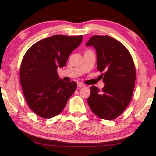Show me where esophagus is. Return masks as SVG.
I'll return each mask as SVG.
<instances>
[{"mask_svg": "<svg viewBox=\"0 0 156 156\" xmlns=\"http://www.w3.org/2000/svg\"><path fill=\"white\" fill-rule=\"evenodd\" d=\"M77 86H78V88H82V87H85V85L83 83H82V82H79V83H78Z\"/></svg>", "mask_w": 156, "mask_h": 156, "instance_id": "obj_1", "label": "esophagus"}]
</instances>
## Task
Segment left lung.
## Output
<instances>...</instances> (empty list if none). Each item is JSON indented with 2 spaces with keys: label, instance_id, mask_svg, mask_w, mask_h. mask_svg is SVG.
<instances>
[{
  "label": "left lung",
  "instance_id": "obj_1",
  "mask_svg": "<svg viewBox=\"0 0 156 156\" xmlns=\"http://www.w3.org/2000/svg\"><path fill=\"white\" fill-rule=\"evenodd\" d=\"M93 46L97 69L105 86L102 91L92 86L88 104L92 111L102 119L112 120L127 107L133 94L136 78L130 53L121 42L110 36H92L86 44Z\"/></svg>",
  "mask_w": 156,
  "mask_h": 156
}]
</instances>
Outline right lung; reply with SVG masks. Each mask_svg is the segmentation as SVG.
Wrapping results in <instances>:
<instances>
[{
	"mask_svg": "<svg viewBox=\"0 0 156 156\" xmlns=\"http://www.w3.org/2000/svg\"><path fill=\"white\" fill-rule=\"evenodd\" d=\"M82 38V35H53L35 43L25 53L20 82L28 106L39 117L49 119L59 115L76 90L77 84L62 80L57 69L66 66Z\"/></svg>",
	"mask_w": 156,
	"mask_h": 156,
	"instance_id": "right-lung-1",
	"label": "right lung"
}]
</instances>
